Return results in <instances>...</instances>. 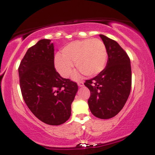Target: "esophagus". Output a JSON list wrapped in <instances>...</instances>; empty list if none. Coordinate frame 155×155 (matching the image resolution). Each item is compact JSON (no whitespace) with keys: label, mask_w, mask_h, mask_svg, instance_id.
Here are the masks:
<instances>
[{"label":"esophagus","mask_w":155,"mask_h":155,"mask_svg":"<svg viewBox=\"0 0 155 155\" xmlns=\"http://www.w3.org/2000/svg\"><path fill=\"white\" fill-rule=\"evenodd\" d=\"M78 86L79 87H83L84 86V82L82 81H78Z\"/></svg>","instance_id":"esophagus-1"}]
</instances>
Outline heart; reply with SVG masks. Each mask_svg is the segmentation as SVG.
Returning <instances> with one entry per match:
<instances>
[{
    "mask_svg": "<svg viewBox=\"0 0 155 155\" xmlns=\"http://www.w3.org/2000/svg\"><path fill=\"white\" fill-rule=\"evenodd\" d=\"M108 53L106 45L99 39L76 41L65 46L62 55H56L54 65L62 76L68 78L76 67L87 76H95L104 69Z\"/></svg>",
    "mask_w": 155,
    "mask_h": 155,
    "instance_id": "1",
    "label": "heart"
}]
</instances>
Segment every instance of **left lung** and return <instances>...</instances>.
I'll return each instance as SVG.
<instances>
[{"label":"left lung","instance_id":"8db88e82","mask_svg":"<svg viewBox=\"0 0 155 155\" xmlns=\"http://www.w3.org/2000/svg\"><path fill=\"white\" fill-rule=\"evenodd\" d=\"M106 45L108 61L105 69L84 85L90 91L88 105L94 116L110 119L116 116L128 98L131 90L130 60L115 41L100 35Z\"/></svg>","mask_w":155,"mask_h":155}]
</instances>
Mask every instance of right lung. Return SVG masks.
<instances>
[{"instance_id":"obj_1","label":"right lung","mask_w":155,"mask_h":155,"mask_svg":"<svg viewBox=\"0 0 155 155\" xmlns=\"http://www.w3.org/2000/svg\"><path fill=\"white\" fill-rule=\"evenodd\" d=\"M54 45L41 39L28 49L18 71L25 102L39 120L60 125L68 120L78 85L63 79L54 68Z\"/></svg>"}]
</instances>
